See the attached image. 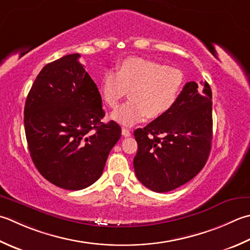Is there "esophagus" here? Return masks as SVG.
Instances as JSON below:
<instances>
[{"label":"esophagus","mask_w":250,"mask_h":250,"mask_svg":"<svg viewBox=\"0 0 250 250\" xmlns=\"http://www.w3.org/2000/svg\"><path fill=\"white\" fill-rule=\"evenodd\" d=\"M132 132L129 129H125V128H122V135L125 136V138H128V136H131Z\"/></svg>","instance_id":"1"}]
</instances>
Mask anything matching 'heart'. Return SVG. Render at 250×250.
<instances>
[{
  "instance_id": "heart-1",
  "label": "heart",
  "mask_w": 250,
  "mask_h": 250,
  "mask_svg": "<svg viewBox=\"0 0 250 250\" xmlns=\"http://www.w3.org/2000/svg\"><path fill=\"white\" fill-rule=\"evenodd\" d=\"M184 85V75L143 57H128L114 71H106L100 81V94L105 104L115 108L130 91V102L120 106L110 118L122 125H133L146 117L157 119L177 104Z\"/></svg>"
}]
</instances>
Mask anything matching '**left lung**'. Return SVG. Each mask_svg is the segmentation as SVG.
I'll return each mask as SVG.
<instances>
[{
	"mask_svg": "<svg viewBox=\"0 0 250 250\" xmlns=\"http://www.w3.org/2000/svg\"><path fill=\"white\" fill-rule=\"evenodd\" d=\"M211 100L206 81L188 82L172 109L134 131L138 153L133 166L144 187L170 192L204 168L211 149Z\"/></svg>",
	"mask_w": 250,
	"mask_h": 250,
	"instance_id": "8db88e82",
	"label": "left lung"
}]
</instances>
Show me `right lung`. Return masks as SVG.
Returning a JSON list of instances; mask_svg holds the SVG:
<instances>
[{
    "label": "right lung",
    "mask_w": 250,
    "mask_h": 250,
    "mask_svg": "<svg viewBox=\"0 0 250 250\" xmlns=\"http://www.w3.org/2000/svg\"><path fill=\"white\" fill-rule=\"evenodd\" d=\"M69 54L47 63L34 80L23 111L24 132L34 166L58 188L79 190L103 173L121 128L105 111L94 81Z\"/></svg>",
    "instance_id": "1"
}]
</instances>
